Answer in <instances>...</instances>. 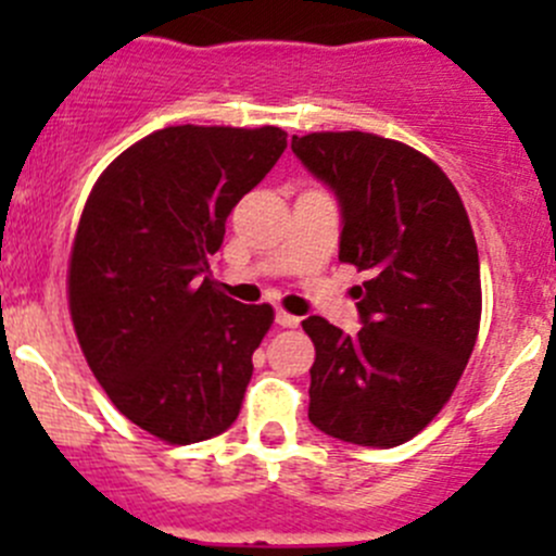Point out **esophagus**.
<instances>
[{
	"label": "esophagus",
	"mask_w": 556,
	"mask_h": 556,
	"mask_svg": "<svg viewBox=\"0 0 556 556\" xmlns=\"http://www.w3.org/2000/svg\"><path fill=\"white\" fill-rule=\"evenodd\" d=\"M274 319H277V325H282V328H295V325L301 323V317H295V314H288L282 309H277V314H274Z\"/></svg>",
	"instance_id": "obj_1"
}]
</instances>
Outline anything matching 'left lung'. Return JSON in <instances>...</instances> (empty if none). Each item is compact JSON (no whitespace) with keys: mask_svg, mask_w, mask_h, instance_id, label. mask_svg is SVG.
I'll return each instance as SVG.
<instances>
[{"mask_svg":"<svg viewBox=\"0 0 556 556\" xmlns=\"http://www.w3.org/2000/svg\"><path fill=\"white\" fill-rule=\"evenodd\" d=\"M341 206L339 261L363 328L306 317L314 341L309 419L361 446L406 444L444 408L473 352L481 319L479 250L463 199L428 155L363 131L290 142Z\"/></svg>","mask_w":556,"mask_h":556,"instance_id":"left-lung-1","label":"left lung"}]
</instances>
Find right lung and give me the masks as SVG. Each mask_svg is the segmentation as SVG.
<instances>
[{"label": "right lung", "mask_w": 556, "mask_h": 556, "mask_svg": "<svg viewBox=\"0 0 556 556\" xmlns=\"http://www.w3.org/2000/svg\"><path fill=\"white\" fill-rule=\"evenodd\" d=\"M288 148L277 126H169L93 185L70 257V312L93 377L166 444L231 428L271 328L268 304L217 290L226 220Z\"/></svg>", "instance_id": "obj_1"}]
</instances>
